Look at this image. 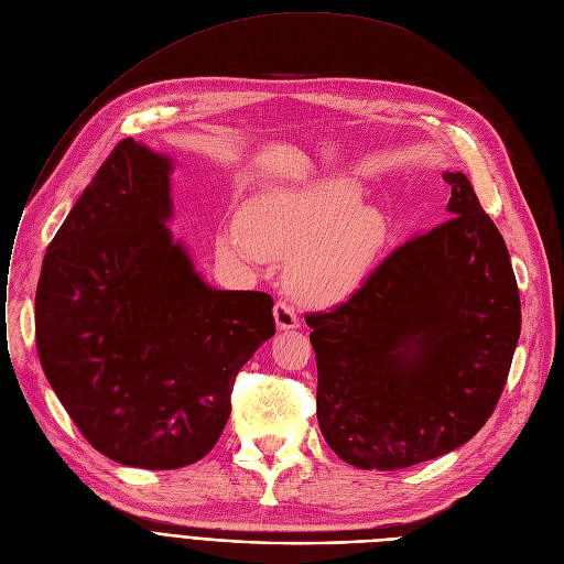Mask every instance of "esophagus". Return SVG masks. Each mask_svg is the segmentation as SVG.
<instances>
[{
	"label": "esophagus",
	"mask_w": 564,
	"mask_h": 564,
	"mask_svg": "<svg viewBox=\"0 0 564 564\" xmlns=\"http://www.w3.org/2000/svg\"><path fill=\"white\" fill-rule=\"evenodd\" d=\"M273 316H275V323L280 329H293L297 327V312L295 307L291 305L289 300H278L275 302V310H273Z\"/></svg>",
	"instance_id": "34e87169"
}]
</instances>
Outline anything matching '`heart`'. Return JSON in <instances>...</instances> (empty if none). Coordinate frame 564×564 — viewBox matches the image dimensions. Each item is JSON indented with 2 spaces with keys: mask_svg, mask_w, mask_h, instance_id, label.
<instances>
[{
  "mask_svg": "<svg viewBox=\"0 0 564 564\" xmlns=\"http://www.w3.org/2000/svg\"><path fill=\"white\" fill-rule=\"evenodd\" d=\"M359 205L361 192L348 181L259 196L216 237V252L230 262L289 257V289L314 305H336L364 284L391 237L386 216Z\"/></svg>",
  "mask_w": 564,
  "mask_h": 564,
  "instance_id": "1",
  "label": "heart"
}]
</instances>
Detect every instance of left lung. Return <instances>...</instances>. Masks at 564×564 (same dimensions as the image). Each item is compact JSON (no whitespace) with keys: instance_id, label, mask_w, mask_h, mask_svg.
Here are the masks:
<instances>
[{"instance_id":"obj_1","label":"left lung","mask_w":564,"mask_h":564,"mask_svg":"<svg viewBox=\"0 0 564 564\" xmlns=\"http://www.w3.org/2000/svg\"><path fill=\"white\" fill-rule=\"evenodd\" d=\"M449 219L398 246L327 312L307 314L327 445L393 471L467 443L492 415L522 327L501 232L467 176L445 173Z\"/></svg>"}]
</instances>
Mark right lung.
Listing matches in <instances>:
<instances>
[{
    "label": "right lung",
    "mask_w": 564,
    "mask_h": 564,
    "mask_svg": "<svg viewBox=\"0 0 564 564\" xmlns=\"http://www.w3.org/2000/svg\"><path fill=\"white\" fill-rule=\"evenodd\" d=\"M171 162L121 140L42 262L37 357L97 452L131 467L200 460L230 417L239 370L275 334L273 297L216 291L164 226Z\"/></svg>",
    "instance_id": "1"
}]
</instances>
